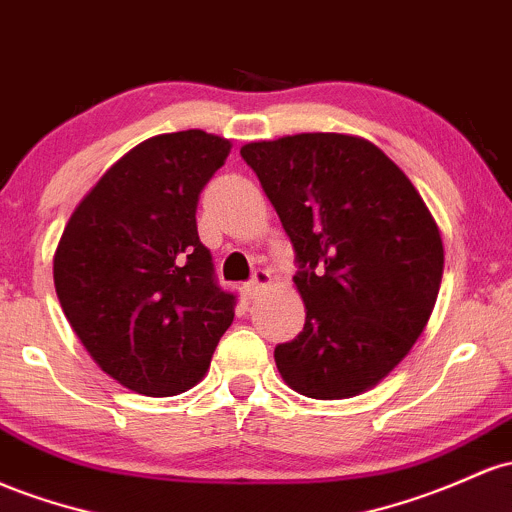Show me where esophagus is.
<instances>
[{"instance_id":"obj_1","label":"esophagus","mask_w":512,"mask_h":512,"mask_svg":"<svg viewBox=\"0 0 512 512\" xmlns=\"http://www.w3.org/2000/svg\"><path fill=\"white\" fill-rule=\"evenodd\" d=\"M269 284H272V274H269L267 269H257L250 286H247V291H250V296L255 299V296H260L262 291L269 289Z\"/></svg>"}]
</instances>
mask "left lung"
<instances>
[{"instance_id":"obj_1","label":"left lung","mask_w":512,"mask_h":512,"mask_svg":"<svg viewBox=\"0 0 512 512\" xmlns=\"http://www.w3.org/2000/svg\"><path fill=\"white\" fill-rule=\"evenodd\" d=\"M294 245L299 338L274 350L301 396L369 391L411 352L435 308L445 247L406 172L369 140L296 133L240 148Z\"/></svg>"}]
</instances>
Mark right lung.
Returning a JSON list of instances; mask_svg holds the SVG:
<instances>
[{
	"instance_id": "1",
	"label": "right lung",
	"mask_w": 512,
	"mask_h": 512,
	"mask_svg": "<svg viewBox=\"0 0 512 512\" xmlns=\"http://www.w3.org/2000/svg\"><path fill=\"white\" fill-rule=\"evenodd\" d=\"M230 140L179 131L128 150L84 194L53 255L60 306L101 372L177 396L209 372L235 296L213 279L196 204Z\"/></svg>"
}]
</instances>
